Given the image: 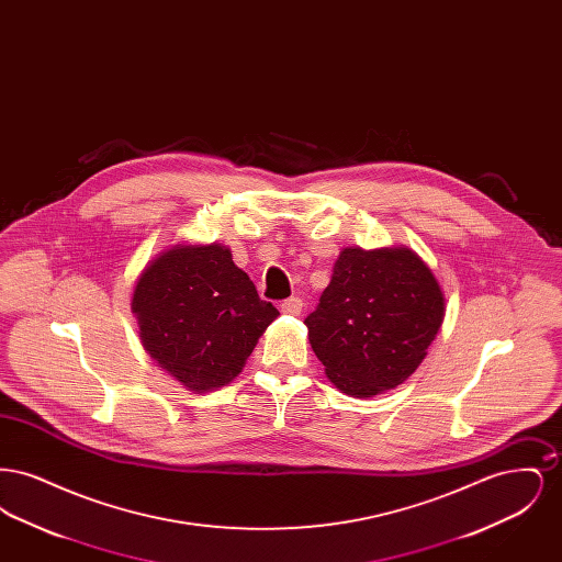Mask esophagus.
Masks as SVG:
<instances>
[{"label":"esophagus","instance_id":"obj_1","mask_svg":"<svg viewBox=\"0 0 562 562\" xmlns=\"http://www.w3.org/2000/svg\"><path fill=\"white\" fill-rule=\"evenodd\" d=\"M280 310H282V314H289V316H299V314L303 312V299H299V296L284 299V301L280 303Z\"/></svg>","mask_w":562,"mask_h":562}]
</instances>
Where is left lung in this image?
Here are the masks:
<instances>
[{
    "label": "left lung",
    "instance_id": "1",
    "mask_svg": "<svg viewBox=\"0 0 562 562\" xmlns=\"http://www.w3.org/2000/svg\"><path fill=\"white\" fill-rule=\"evenodd\" d=\"M442 318V291L415 252L346 248L305 324L328 379L373 398L415 373Z\"/></svg>",
    "mask_w": 562,
    "mask_h": 562
}]
</instances>
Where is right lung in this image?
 I'll list each match as a JSON object with an SVG mask.
<instances>
[{
	"label": "right lung",
	"mask_w": 562,
	"mask_h": 562,
	"mask_svg": "<svg viewBox=\"0 0 562 562\" xmlns=\"http://www.w3.org/2000/svg\"><path fill=\"white\" fill-rule=\"evenodd\" d=\"M133 312L149 356L193 392L236 379L280 312L223 246H177L136 282Z\"/></svg>",
	"instance_id": "1"
}]
</instances>
